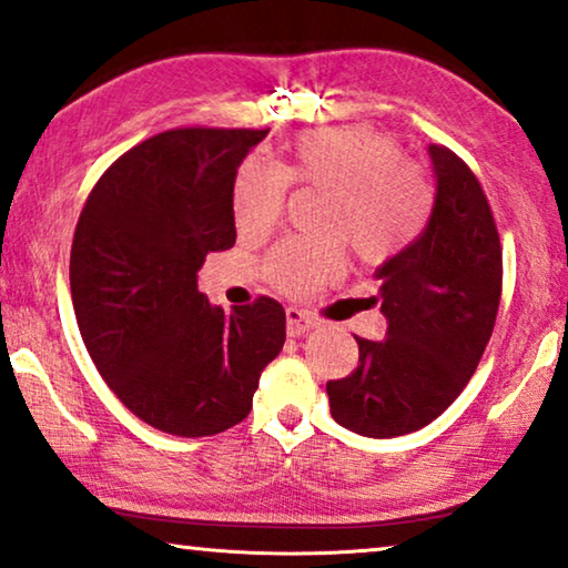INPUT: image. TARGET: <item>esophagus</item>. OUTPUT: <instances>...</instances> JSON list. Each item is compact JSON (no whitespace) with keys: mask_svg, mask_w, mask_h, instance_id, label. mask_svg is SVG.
Returning a JSON list of instances; mask_svg holds the SVG:
<instances>
[{"mask_svg":"<svg viewBox=\"0 0 568 568\" xmlns=\"http://www.w3.org/2000/svg\"><path fill=\"white\" fill-rule=\"evenodd\" d=\"M285 318H287V337H303V334H308L316 326L314 316H308L306 311L295 306L285 308Z\"/></svg>","mask_w":568,"mask_h":568,"instance_id":"1","label":"esophagus"}]
</instances>
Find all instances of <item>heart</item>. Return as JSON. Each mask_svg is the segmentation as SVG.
<instances>
[{"label":"heart","mask_w":568,"mask_h":568,"mask_svg":"<svg viewBox=\"0 0 568 568\" xmlns=\"http://www.w3.org/2000/svg\"><path fill=\"white\" fill-rule=\"evenodd\" d=\"M291 174L301 185L332 195L326 242H345L371 265L404 252L425 229L433 190L404 159L394 135L371 125L303 133L291 149ZM291 178L281 166L250 156L234 182V215L244 234H262L281 219ZM273 281L293 293L322 285L339 270V252L283 242L267 257Z\"/></svg>","instance_id":"heart-1"}]
</instances>
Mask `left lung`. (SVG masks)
Returning a JSON list of instances; mask_svg holds the SVG:
<instances>
[{"label":"left lung","instance_id":"obj_1","mask_svg":"<svg viewBox=\"0 0 568 568\" xmlns=\"http://www.w3.org/2000/svg\"><path fill=\"white\" fill-rule=\"evenodd\" d=\"M435 203L427 226L375 270L386 339H357L361 361L326 383L337 425L365 437L422 429L450 406L481 361L501 298V246L476 174L429 143Z\"/></svg>","mask_w":568,"mask_h":568}]
</instances>
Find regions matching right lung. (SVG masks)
I'll list each match as a JSON object with an SVG mask.
<instances>
[{"label": "right lung", "mask_w": 568, "mask_h": 568, "mask_svg": "<svg viewBox=\"0 0 568 568\" xmlns=\"http://www.w3.org/2000/svg\"><path fill=\"white\" fill-rule=\"evenodd\" d=\"M265 135L159 133L102 174L79 215L69 281L84 347L115 396L162 433L239 425L283 349L275 298L223 311L197 291L205 254L236 242V170Z\"/></svg>", "instance_id": "right-lung-1"}]
</instances>
